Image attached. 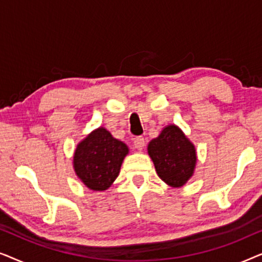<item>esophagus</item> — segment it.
<instances>
[{"label":"esophagus","instance_id":"1","mask_svg":"<svg viewBox=\"0 0 262 262\" xmlns=\"http://www.w3.org/2000/svg\"><path fill=\"white\" fill-rule=\"evenodd\" d=\"M134 145L135 148L137 150H142L144 148L145 145V141H144V137H142V136H139V137H136L134 139Z\"/></svg>","mask_w":262,"mask_h":262}]
</instances>
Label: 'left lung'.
<instances>
[{
  "label": "left lung",
  "mask_w": 262,
  "mask_h": 262,
  "mask_svg": "<svg viewBox=\"0 0 262 262\" xmlns=\"http://www.w3.org/2000/svg\"><path fill=\"white\" fill-rule=\"evenodd\" d=\"M148 152L159 177L171 187H181L194 170L195 149L175 125L164 127L148 145Z\"/></svg>",
  "instance_id": "obj_1"
}]
</instances>
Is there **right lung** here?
Here are the masks:
<instances>
[{
    "label": "right lung",
    "mask_w": 262,
    "mask_h": 262,
    "mask_svg": "<svg viewBox=\"0 0 262 262\" xmlns=\"http://www.w3.org/2000/svg\"><path fill=\"white\" fill-rule=\"evenodd\" d=\"M128 152L126 144L99 127L77 145L74 168L77 177L93 191H105L113 184Z\"/></svg>",
    "instance_id": "1"
}]
</instances>
